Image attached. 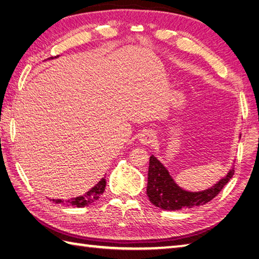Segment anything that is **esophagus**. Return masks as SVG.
<instances>
[{"label": "esophagus", "instance_id": "esophagus-1", "mask_svg": "<svg viewBox=\"0 0 259 259\" xmlns=\"http://www.w3.org/2000/svg\"><path fill=\"white\" fill-rule=\"evenodd\" d=\"M140 142L142 145H150L156 140V135L151 133V131H144L140 135Z\"/></svg>", "mask_w": 259, "mask_h": 259}]
</instances>
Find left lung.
Masks as SVG:
<instances>
[{
  "label": "left lung",
  "instance_id": "1",
  "mask_svg": "<svg viewBox=\"0 0 259 259\" xmlns=\"http://www.w3.org/2000/svg\"><path fill=\"white\" fill-rule=\"evenodd\" d=\"M234 167L213 186L200 191H189L176 184L168 169L151 155L148 170L147 195L153 205L163 210H180L205 205L216 197L234 176Z\"/></svg>",
  "mask_w": 259,
  "mask_h": 259
}]
</instances>
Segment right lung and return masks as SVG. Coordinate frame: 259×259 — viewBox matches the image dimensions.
<instances>
[{"label": "right lung", "mask_w": 259, "mask_h": 259, "mask_svg": "<svg viewBox=\"0 0 259 259\" xmlns=\"http://www.w3.org/2000/svg\"><path fill=\"white\" fill-rule=\"evenodd\" d=\"M104 189H106V179L102 178L95 187H92L89 191H87L84 195L75 197V198H71V199H68V200L52 199V201L56 203H64V205L67 206H74L78 208H82V207L89 206L93 201L98 200L99 198H100V195L103 194Z\"/></svg>", "instance_id": "obj_1"}]
</instances>
